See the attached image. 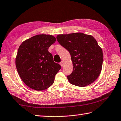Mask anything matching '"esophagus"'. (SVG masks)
I'll return each mask as SVG.
<instances>
[{"label": "esophagus", "mask_w": 121, "mask_h": 121, "mask_svg": "<svg viewBox=\"0 0 121 121\" xmlns=\"http://www.w3.org/2000/svg\"><path fill=\"white\" fill-rule=\"evenodd\" d=\"M60 64L61 66H64V62H63V61L61 62L60 63Z\"/></svg>", "instance_id": "obj_1"}]
</instances>
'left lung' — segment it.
<instances>
[{
    "mask_svg": "<svg viewBox=\"0 0 121 121\" xmlns=\"http://www.w3.org/2000/svg\"><path fill=\"white\" fill-rule=\"evenodd\" d=\"M56 38L70 54L73 71L67 76L70 83L82 87L94 82L101 73L103 58L96 40L82 32L59 34Z\"/></svg>",
    "mask_w": 121,
    "mask_h": 121,
    "instance_id": "8db88e82",
    "label": "left lung"
}]
</instances>
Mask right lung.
<instances>
[{"label": "right lung", "instance_id": "1", "mask_svg": "<svg viewBox=\"0 0 121 121\" xmlns=\"http://www.w3.org/2000/svg\"><path fill=\"white\" fill-rule=\"evenodd\" d=\"M56 39L49 34H38L21 44L16 57V66L23 82L36 91L49 88L61 67L54 62L48 49Z\"/></svg>", "mask_w": 121, "mask_h": 121}]
</instances>
